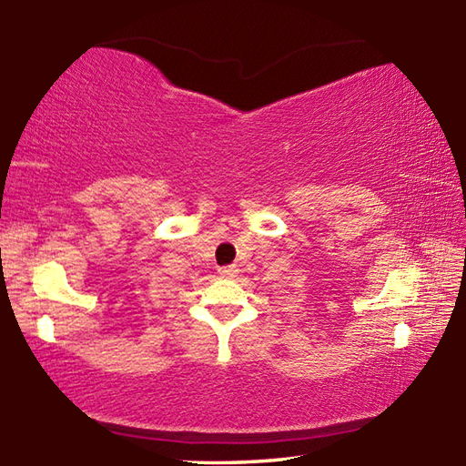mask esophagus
<instances>
[{"mask_svg":"<svg viewBox=\"0 0 466 466\" xmlns=\"http://www.w3.org/2000/svg\"><path fill=\"white\" fill-rule=\"evenodd\" d=\"M236 266H222V268H218V274L222 276V279H232V276H236Z\"/></svg>","mask_w":466,"mask_h":466,"instance_id":"obj_1","label":"esophagus"}]
</instances>
